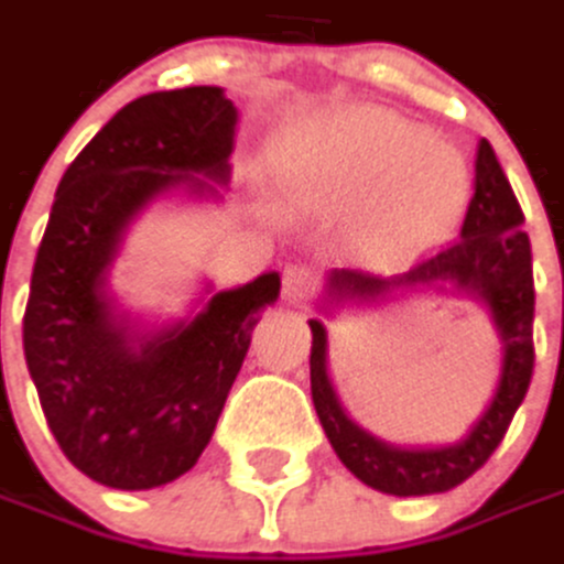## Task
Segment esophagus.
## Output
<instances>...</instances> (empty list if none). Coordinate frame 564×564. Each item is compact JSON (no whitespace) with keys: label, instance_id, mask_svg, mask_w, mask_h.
<instances>
[{"label":"esophagus","instance_id":"1","mask_svg":"<svg viewBox=\"0 0 564 564\" xmlns=\"http://www.w3.org/2000/svg\"><path fill=\"white\" fill-rule=\"evenodd\" d=\"M311 292V272L301 270V267H292L285 270V279H282V294L289 304H301L304 297Z\"/></svg>","mask_w":564,"mask_h":564}]
</instances>
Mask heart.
I'll return each mask as SVG.
<instances>
[{
  "instance_id": "1",
  "label": "heart",
  "mask_w": 564,
  "mask_h": 564,
  "mask_svg": "<svg viewBox=\"0 0 564 564\" xmlns=\"http://www.w3.org/2000/svg\"><path fill=\"white\" fill-rule=\"evenodd\" d=\"M272 169L285 200L301 213L367 206L364 241L382 257H414L443 245L470 204L465 156L377 109L282 131L272 143Z\"/></svg>"
}]
</instances>
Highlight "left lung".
<instances>
[{"label": "left lung", "instance_id": "1", "mask_svg": "<svg viewBox=\"0 0 564 564\" xmlns=\"http://www.w3.org/2000/svg\"><path fill=\"white\" fill-rule=\"evenodd\" d=\"M524 213L487 138L477 143L474 197L467 206L462 238L399 275L364 270H329L316 311L333 316L345 307H373L408 292L462 294L477 301L492 319L502 345L499 379L480 417L462 440L445 445H395L364 430L341 408L329 379V336L314 316L311 333V395L326 440L338 462L360 484L389 496H433L465 484L499 448L518 404L528 395L533 373V267Z\"/></svg>", "mask_w": 564, "mask_h": 564}]
</instances>
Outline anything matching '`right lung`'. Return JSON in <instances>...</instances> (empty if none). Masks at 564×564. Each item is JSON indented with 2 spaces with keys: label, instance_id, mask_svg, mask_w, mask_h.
I'll use <instances>...</instances> for the list:
<instances>
[{
  "label": "right lung",
  "instance_id": "add662e5",
  "mask_svg": "<svg viewBox=\"0 0 564 564\" xmlns=\"http://www.w3.org/2000/svg\"><path fill=\"white\" fill-rule=\"evenodd\" d=\"M235 124L223 87L147 94L99 128L55 191L24 358L58 448L102 487H165L197 465L282 289L279 272L226 292L206 282L185 316L147 323L109 285L128 231L156 200H223Z\"/></svg>",
  "mask_w": 564,
  "mask_h": 564
}]
</instances>
